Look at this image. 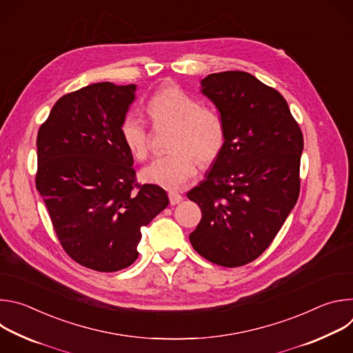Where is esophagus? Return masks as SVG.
<instances>
[{"instance_id":"34e87169","label":"esophagus","mask_w":353,"mask_h":353,"mask_svg":"<svg viewBox=\"0 0 353 353\" xmlns=\"http://www.w3.org/2000/svg\"><path fill=\"white\" fill-rule=\"evenodd\" d=\"M169 201H170L172 205H177V204H180L181 201H183V195L176 192V191H170L169 192Z\"/></svg>"}]
</instances>
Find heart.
I'll list each match as a JSON object with an SVG mask.
<instances>
[{
  "mask_svg": "<svg viewBox=\"0 0 353 353\" xmlns=\"http://www.w3.org/2000/svg\"><path fill=\"white\" fill-rule=\"evenodd\" d=\"M146 112L157 127L172 125V152L157 158L142 170V179L168 190L181 188L196 172V161L210 165L222 154L226 125L222 116L179 86H166L149 99ZM121 138L134 158L149 155L150 132L137 114H127L120 125Z\"/></svg>",
  "mask_w": 353,
  "mask_h": 353,
  "instance_id": "obj_1",
  "label": "heart"
}]
</instances>
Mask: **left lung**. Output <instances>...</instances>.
Listing matches in <instances>:
<instances>
[{"mask_svg":"<svg viewBox=\"0 0 353 353\" xmlns=\"http://www.w3.org/2000/svg\"><path fill=\"white\" fill-rule=\"evenodd\" d=\"M201 86L225 121L226 143L187 192L203 212L190 241L216 265L241 267L270 247L296 204L303 134L283 96L248 72L210 74Z\"/></svg>","mask_w":353,"mask_h":353,"instance_id":"8db88e82","label":"left lung"}]
</instances>
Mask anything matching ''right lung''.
I'll list each match as a JSON object with an SVG mask.
<instances>
[{
	"mask_svg": "<svg viewBox=\"0 0 353 353\" xmlns=\"http://www.w3.org/2000/svg\"><path fill=\"white\" fill-rule=\"evenodd\" d=\"M135 85L99 82L60 97L37 132L36 188L57 239L82 267L114 272L138 259L141 228L169 205L139 184L120 125Z\"/></svg>",
	"mask_w": 353,
	"mask_h": 353,
	"instance_id": "right-lung-1",
	"label": "right lung"
}]
</instances>
